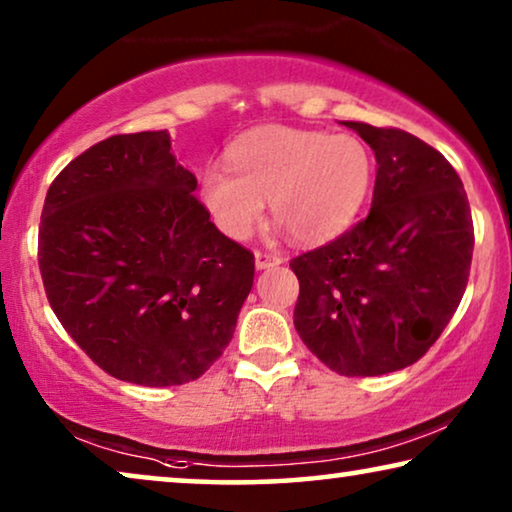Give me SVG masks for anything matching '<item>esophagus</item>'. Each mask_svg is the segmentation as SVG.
Here are the masks:
<instances>
[{
	"label": "esophagus",
	"mask_w": 512,
	"mask_h": 512,
	"mask_svg": "<svg viewBox=\"0 0 512 512\" xmlns=\"http://www.w3.org/2000/svg\"><path fill=\"white\" fill-rule=\"evenodd\" d=\"M278 264H282V257L280 255L264 253V250H257V253H255V266H257V269H271V266H278Z\"/></svg>",
	"instance_id": "34e87169"
}]
</instances>
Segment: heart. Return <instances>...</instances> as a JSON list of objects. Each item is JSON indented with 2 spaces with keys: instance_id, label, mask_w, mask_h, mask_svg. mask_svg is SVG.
I'll return each instance as SVG.
<instances>
[{
  "instance_id": "heart-1",
  "label": "heart",
  "mask_w": 512,
  "mask_h": 512,
  "mask_svg": "<svg viewBox=\"0 0 512 512\" xmlns=\"http://www.w3.org/2000/svg\"><path fill=\"white\" fill-rule=\"evenodd\" d=\"M227 172L202 179V202L230 239H248L271 202L276 225L296 243L333 239L368 195L375 163L354 135L262 126L227 149Z\"/></svg>"
}]
</instances>
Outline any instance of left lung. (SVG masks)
I'll return each mask as SVG.
<instances>
[{"label":"left lung","mask_w":512,"mask_h":512,"mask_svg":"<svg viewBox=\"0 0 512 512\" xmlns=\"http://www.w3.org/2000/svg\"><path fill=\"white\" fill-rule=\"evenodd\" d=\"M345 126L377 158L370 213L294 257V326L326 368L377 377L425 356L467 289L474 220L462 179L430 144L400 128Z\"/></svg>","instance_id":"obj_1"}]
</instances>
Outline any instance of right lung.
I'll use <instances>...</instances> for the list:
<instances>
[{"label":"right lung","mask_w":512,"mask_h":512,"mask_svg":"<svg viewBox=\"0 0 512 512\" xmlns=\"http://www.w3.org/2000/svg\"><path fill=\"white\" fill-rule=\"evenodd\" d=\"M195 188L167 131L112 135L50 183L38 227L45 296L114 379L181 386L230 345L255 255L218 232Z\"/></svg>","instance_id":"right-lung-1"}]
</instances>
